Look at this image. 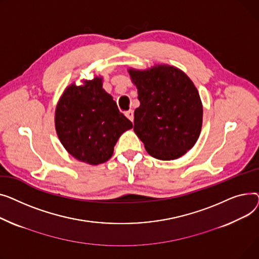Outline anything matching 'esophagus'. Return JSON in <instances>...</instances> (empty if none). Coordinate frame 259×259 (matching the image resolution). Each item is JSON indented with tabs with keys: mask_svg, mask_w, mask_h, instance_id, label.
I'll list each match as a JSON object with an SVG mask.
<instances>
[{
	"mask_svg": "<svg viewBox=\"0 0 259 259\" xmlns=\"http://www.w3.org/2000/svg\"><path fill=\"white\" fill-rule=\"evenodd\" d=\"M125 116L132 121V122H133V121H134V112L132 111V110H130V111H127V112H125Z\"/></svg>",
	"mask_w": 259,
	"mask_h": 259,
	"instance_id": "34e87169",
	"label": "esophagus"
}]
</instances>
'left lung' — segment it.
I'll use <instances>...</instances> for the list:
<instances>
[{"mask_svg": "<svg viewBox=\"0 0 259 259\" xmlns=\"http://www.w3.org/2000/svg\"><path fill=\"white\" fill-rule=\"evenodd\" d=\"M127 72L140 101L134 113V131L147 153L165 161L185 155L199 139L203 124V104L192 80L165 64Z\"/></svg>", "mask_w": 259, "mask_h": 259, "instance_id": "obj_1", "label": "left lung"}]
</instances>
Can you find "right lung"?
Here are the masks:
<instances>
[{"mask_svg": "<svg viewBox=\"0 0 259 259\" xmlns=\"http://www.w3.org/2000/svg\"><path fill=\"white\" fill-rule=\"evenodd\" d=\"M102 76L68 85L54 116L60 143L76 160L98 165L111 159L120 136L133 123L102 88Z\"/></svg>", "mask_w": 259, "mask_h": 259, "instance_id": "add662e5", "label": "right lung"}]
</instances>
